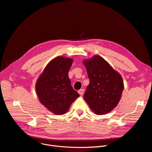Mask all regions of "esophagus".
<instances>
[{
	"instance_id": "1",
	"label": "esophagus",
	"mask_w": 152,
	"mask_h": 152,
	"mask_svg": "<svg viewBox=\"0 0 152 152\" xmlns=\"http://www.w3.org/2000/svg\"><path fill=\"white\" fill-rule=\"evenodd\" d=\"M78 93L80 94L81 95H83V94H84V89H81L80 90H79L78 91Z\"/></svg>"
}]
</instances>
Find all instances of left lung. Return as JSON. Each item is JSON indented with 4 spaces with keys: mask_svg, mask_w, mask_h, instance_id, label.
<instances>
[{
    "mask_svg": "<svg viewBox=\"0 0 152 152\" xmlns=\"http://www.w3.org/2000/svg\"><path fill=\"white\" fill-rule=\"evenodd\" d=\"M83 63L90 81L84 99L95 114L108 113L121 99L124 89L122 77L99 56Z\"/></svg>",
    "mask_w": 152,
    "mask_h": 152,
    "instance_id": "8db88e82",
    "label": "left lung"
}]
</instances>
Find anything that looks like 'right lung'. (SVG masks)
Returning a JSON list of instances; mask_svg holds the SVG:
<instances>
[{"instance_id": "1", "label": "right lung", "mask_w": 152, "mask_h": 152, "mask_svg": "<svg viewBox=\"0 0 152 152\" xmlns=\"http://www.w3.org/2000/svg\"><path fill=\"white\" fill-rule=\"evenodd\" d=\"M73 60L58 57L45 67L36 84L40 102L51 112L61 115L66 113L79 94L73 89L68 71Z\"/></svg>"}]
</instances>
